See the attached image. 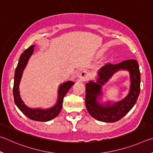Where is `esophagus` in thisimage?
Instances as JSON below:
<instances>
[{"label":"esophagus","mask_w":153,"mask_h":153,"mask_svg":"<svg viewBox=\"0 0 153 153\" xmlns=\"http://www.w3.org/2000/svg\"><path fill=\"white\" fill-rule=\"evenodd\" d=\"M89 74H88V72H82L81 74H80L79 78V81H82V82H84V81H87L88 79H89Z\"/></svg>","instance_id":"34e87169"}]
</instances>
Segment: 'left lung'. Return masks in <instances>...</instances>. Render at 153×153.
<instances>
[{
    "label": "left lung",
    "mask_w": 153,
    "mask_h": 153,
    "mask_svg": "<svg viewBox=\"0 0 153 153\" xmlns=\"http://www.w3.org/2000/svg\"><path fill=\"white\" fill-rule=\"evenodd\" d=\"M119 70H127L130 73L131 86L128 94L117 102L100 101L102 96V87ZM140 73L136 60H128L117 64H108L97 72L96 82L90 81L86 84L85 105L93 117L103 122H115L122 119L135 105L140 94Z\"/></svg>",
    "instance_id": "1"
}]
</instances>
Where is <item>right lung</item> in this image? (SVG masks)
I'll return each mask as SVG.
<instances>
[{
	"instance_id": "1",
	"label": "right lung",
	"mask_w": 153,
	"mask_h": 153,
	"mask_svg": "<svg viewBox=\"0 0 153 153\" xmlns=\"http://www.w3.org/2000/svg\"><path fill=\"white\" fill-rule=\"evenodd\" d=\"M35 45H32L21 53L17 68L15 69L14 77V86H13V97L15 105L20 111L29 119L35 121L48 122L55 118L60 114L62 107L63 99L64 96L74 84L73 81H66L61 84L58 89L57 101L53 106L50 108H29L23 102L19 92V84L24 69L27 64L29 58L33 52Z\"/></svg>"
}]
</instances>
